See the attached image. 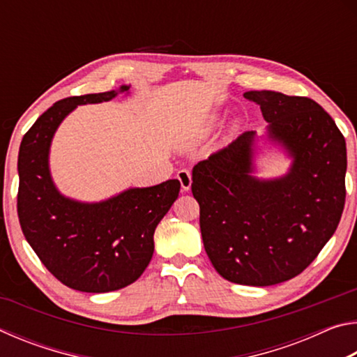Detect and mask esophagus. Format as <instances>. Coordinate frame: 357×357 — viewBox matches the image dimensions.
I'll return each mask as SVG.
<instances>
[{
	"label": "esophagus",
	"mask_w": 357,
	"mask_h": 357,
	"mask_svg": "<svg viewBox=\"0 0 357 357\" xmlns=\"http://www.w3.org/2000/svg\"><path fill=\"white\" fill-rule=\"evenodd\" d=\"M178 181L181 183V187H183V190H189L190 185H192V174L189 170H179L176 174Z\"/></svg>",
	"instance_id": "esophagus-1"
}]
</instances>
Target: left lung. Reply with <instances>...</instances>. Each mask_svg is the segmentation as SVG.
<instances>
[{"label": "left lung", "instance_id": "1", "mask_svg": "<svg viewBox=\"0 0 357 357\" xmlns=\"http://www.w3.org/2000/svg\"><path fill=\"white\" fill-rule=\"evenodd\" d=\"M269 123V137L294 157L285 178L250 176L255 132L198 162L192 193L202 238L223 279L269 287L299 275L335 233L345 208V137L315 100L249 91Z\"/></svg>", "mask_w": 357, "mask_h": 357}]
</instances>
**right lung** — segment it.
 Listing matches in <instances>:
<instances>
[{"label": "right lung", "instance_id": "1", "mask_svg": "<svg viewBox=\"0 0 357 357\" xmlns=\"http://www.w3.org/2000/svg\"><path fill=\"white\" fill-rule=\"evenodd\" d=\"M121 86V91H128ZM116 91L58 100L31 126L19 151L17 213L42 264L66 287L107 293L134 283L154 252V231L179 195L178 179L129 189L84 204L59 195L48 172V148L59 123L80 104L110 100Z\"/></svg>", "mask_w": 357, "mask_h": 357}]
</instances>
